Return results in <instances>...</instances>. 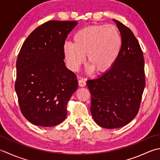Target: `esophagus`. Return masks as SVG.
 I'll list each match as a JSON object with an SVG mask.
<instances>
[{
  "instance_id": "esophagus-1",
  "label": "esophagus",
  "mask_w": 160,
  "mask_h": 160,
  "mask_svg": "<svg viewBox=\"0 0 160 160\" xmlns=\"http://www.w3.org/2000/svg\"><path fill=\"white\" fill-rule=\"evenodd\" d=\"M78 84L80 87H83L86 85V82L83 80H78Z\"/></svg>"
}]
</instances>
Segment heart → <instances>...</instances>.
I'll list each match as a JSON object with an SVG mask.
<instances>
[{
  "label": "heart",
  "mask_w": 160,
  "mask_h": 160,
  "mask_svg": "<svg viewBox=\"0 0 160 160\" xmlns=\"http://www.w3.org/2000/svg\"><path fill=\"white\" fill-rule=\"evenodd\" d=\"M73 41L63 46L66 61L73 71L79 68L87 55L90 71L107 73L117 61L122 48L121 33L114 26L93 25L82 28L74 34Z\"/></svg>",
  "instance_id": "obj_1"
}]
</instances>
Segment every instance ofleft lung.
<instances>
[{
    "instance_id": "1",
    "label": "left lung",
    "mask_w": 160,
    "mask_h": 160,
    "mask_svg": "<svg viewBox=\"0 0 160 160\" xmlns=\"http://www.w3.org/2000/svg\"><path fill=\"white\" fill-rule=\"evenodd\" d=\"M113 21L122 37L119 57L108 72L87 82L92 117L107 129L126 126L136 117L145 87L144 59L138 41L130 29Z\"/></svg>"
}]
</instances>
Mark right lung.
<instances>
[{"label": "right lung", "instance_id": "obj_1", "mask_svg": "<svg viewBox=\"0 0 160 160\" xmlns=\"http://www.w3.org/2000/svg\"><path fill=\"white\" fill-rule=\"evenodd\" d=\"M77 24L46 22L27 37L18 53L15 91L22 114L36 126H57L67 117V103L78 84L65 66L63 46Z\"/></svg>", "mask_w": 160, "mask_h": 160}]
</instances>
